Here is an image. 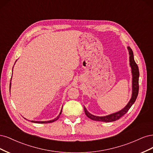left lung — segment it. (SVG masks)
I'll use <instances>...</instances> for the list:
<instances>
[{
	"label": "left lung",
	"mask_w": 153,
	"mask_h": 153,
	"mask_svg": "<svg viewBox=\"0 0 153 153\" xmlns=\"http://www.w3.org/2000/svg\"><path fill=\"white\" fill-rule=\"evenodd\" d=\"M128 50L129 52V58H130V66L131 68V74H132V94L131 97L130 101L127 103V105L123 108L121 111L113 113L109 115L105 116H97L93 115L87 111L86 107L84 106V110L87 117L90 118L91 120L97 121H103V122H112L115 121L117 120H119L120 117L123 116H124L126 113L130 109V107L134 104L135 102L137 97L139 93V67H138L137 63L134 60V53L130 47H127Z\"/></svg>",
	"instance_id": "8db88e82"
}]
</instances>
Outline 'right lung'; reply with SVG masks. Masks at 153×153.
Wrapping results in <instances>:
<instances>
[{"label":"right lung","instance_id":"1","mask_svg":"<svg viewBox=\"0 0 153 153\" xmlns=\"http://www.w3.org/2000/svg\"><path fill=\"white\" fill-rule=\"evenodd\" d=\"M16 62H15V63H16ZM15 63H14V64H15ZM14 67V66H13ZM12 75H13V74H12ZM12 79V78H11ZM11 82H10V86H9V91L11 90ZM62 110H61V111H60V114H59V115L56 117V118H55V119H53V120H50V121H30V122H32V123H53V122H54V121H56L59 117H60V114H62Z\"/></svg>","mask_w":153,"mask_h":153}]
</instances>
